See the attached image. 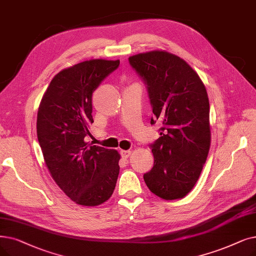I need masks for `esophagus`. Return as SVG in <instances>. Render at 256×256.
I'll list each match as a JSON object with an SVG mask.
<instances>
[{
  "mask_svg": "<svg viewBox=\"0 0 256 256\" xmlns=\"http://www.w3.org/2000/svg\"><path fill=\"white\" fill-rule=\"evenodd\" d=\"M120 154L124 159H128L130 157V150H121Z\"/></svg>",
  "mask_w": 256,
  "mask_h": 256,
  "instance_id": "obj_1",
  "label": "esophagus"
}]
</instances>
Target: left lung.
Segmentation results:
<instances>
[{"label": "left lung", "mask_w": 256, "mask_h": 256, "mask_svg": "<svg viewBox=\"0 0 256 256\" xmlns=\"http://www.w3.org/2000/svg\"><path fill=\"white\" fill-rule=\"evenodd\" d=\"M130 64L146 84L160 137L150 144L154 168L143 174L148 190L164 200L184 198L196 183L210 148L206 88L185 60L166 51L140 53Z\"/></svg>", "instance_id": "left-lung-1"}]
</instances>
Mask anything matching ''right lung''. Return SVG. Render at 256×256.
<instances>
[{"label":"right lung","mask_w":256,"mask_h":256,"mask_svg":"<svg viewBox=\"0 0 256 256\" xmlns=\"http://www.w3.org/2000/svg\"><path fill=\"white\" fill-rule=\"evenodd\" d=\"M119 60H91L53 77L40 102L36 132L47 168L73 202L97 206L113 194L120 154L91 146L93 92L119 66Z\"/></svg>","instance_id":"add662e5"}]
</instances>
